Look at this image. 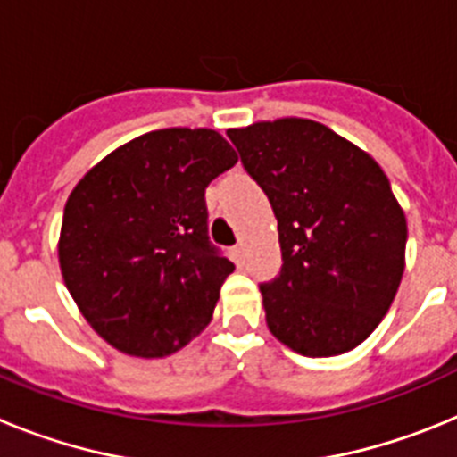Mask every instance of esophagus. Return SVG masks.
<instances>
[{"instance_id": "34e87169", "label": "esophagus", "mask_w": 457, "mask_h": 457, "mask_svg": "<svg viewBox=\"0 0 457 457\" xmlns=\"http://www.w3.org/2000/svg\"><path fill=\"white\" fill-rule=\"evenodd\" d=\"M231 256H233V261H236V263H240L242 256H245V249H242V245H236V247L231 249Z\"/></svg>"}]
</instances>
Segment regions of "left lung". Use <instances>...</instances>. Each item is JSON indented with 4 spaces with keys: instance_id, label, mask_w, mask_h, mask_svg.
Returning a JSON list of instances; mask_svg holds the SVG:
<instances>
[{
    "instance_id": "left-lung-1",
    "label": "left lung",
    "mask_w": 457,
    "mask_h": 457,
    "mask_svg": "<svg viewBox=\"0 0 457 457\" xmlns=\"http://www.w3.org/2000/svg\"><path fill=\"white\" fill-rule=\"evenodd\" d=\"M277 217L281 272L261 284L270 332L304 357L357 348L389 311L407 221L369 153L327 125L278 119L226 132Z\"/></svg>"
}]
</instances>
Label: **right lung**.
I'll return each instance as SVG.
<instances>
[{"label": "right lung", "mask_w": 457, "mask_h": 457, "mask_svg": "<svg viewBox=\"0 0 457 457\" xmlns=\"http://www.w3.org/2000/svg\"><path fill=\"white\" fill-rule=\"evenodd\" d=\"M236 162L220 132L167 128L123 144L75 185L59 265L116 350L164 357L210 322L236 265L210 242L205 187Z\"/></svg>", "instance_id": "1"}]
</instances>
